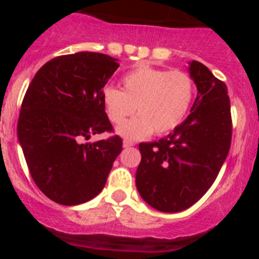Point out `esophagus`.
<instances>
[{
    "label": "esophagus",
    "instance_id": "obj_1",
    "mask_svg": "<svg viewBox=\"0 0 259 259\" xmlns=\"http://www.w3.org/2000/svg\"><path fill=\"white\" fill-rule=\"evenodd\" d=\"M135 145V141H131V140H124L123 141V146L124 148H131V146Z\"/></svg>",
    "mask_w": 259,
    "mask_h": 259
}]
</instances>
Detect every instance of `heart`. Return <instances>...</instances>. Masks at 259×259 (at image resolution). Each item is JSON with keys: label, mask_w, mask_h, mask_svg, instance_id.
Instances as JSON below:
<instances>
[{"label": "heart", "mask_w": 259, "mask_h": 259, "mask_svg": "<svg viewBox=\"0 0 259 259\" xmlns=\"http://www.w3.org/2000/svg\"><path fill=\"white\" fill-rule=\"evenodd\" d=\"M193 93V80L184 71L139 66L122 77V91L114 87L102 91V105L114 124H120L136 109L139 115L116 130L120 136L136 140L153 131L163 135L178 127Z\"/></svg>", "instance_id": "obj_1"}]
</instances>
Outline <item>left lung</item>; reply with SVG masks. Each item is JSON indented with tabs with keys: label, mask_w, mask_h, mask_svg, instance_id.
Wrapping results in <instances>:
<instances>
[{
	"label": "left lung",
	"mask_w": 259,
	"mask_h": 259,
	"mask_svg": "<svg viewBox=\"0 0 259 259\" xmlns=\"http://www.w3.org/2000/svg\"><path fill=\"white\" fill-rule=\"evenodd\" d=\"M197 87L191 114L172 134L141 143L137 191L146 203L178 212L197 202L215 182L227 158L232 137L227 85L201 62H189Z\"/></svg>",
	"instance_id": "left-lung-1"
}]
</instances>
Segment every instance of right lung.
<instances>
[{
    "label": "right lung",
    "mask_w": 259,
    "mask_h": 259,
    "mask_svg": "<svg viewBox=\"0 0 259 259\" xmlns=\"http://www.w3.org/2000/svg\"><path fill=\"white\" fill-rule=\"evenodd\" d=\"M116 61L93 52L56 57L36 72L23 98L18 139L32 179L54 202L74 206L96 197L122 152L118 135L80 143L113 132L102 91Z\"/></svg>",
    "instance_id": "1"
}]
</instances>
